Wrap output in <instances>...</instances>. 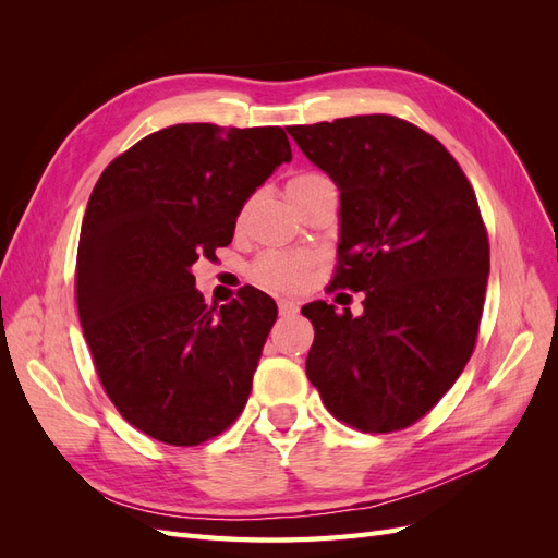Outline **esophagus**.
<instances>
[{
  "mask_svg": "<svg viewBox=\"0 0 558 558\" xmlns=\"http://www.w3.org/2000/svg\"><path fill=\"white\" fill-rule=\"evenodd\" d=\"M277 305H279V314L281 316H295L300 312V305H298L295 300H279Z\"/></svg>",
  "mask_w": 558,
  "mask_h": 558,
  "instance_id": "esophagus-1",
  "label": "esophagus"
}]
</instances>
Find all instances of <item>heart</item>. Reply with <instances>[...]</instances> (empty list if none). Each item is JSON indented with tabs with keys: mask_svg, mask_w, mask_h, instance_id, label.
Listing matches in <instances>:
<instances>
[{
	"mask_svg": "<svg viewBox=\"0 0 558 558\" xmlns=\"http://www.w3.org/2000/svg\"><path fill=\"white\" fill-rule=\"evenodd\" d=\"M328 179L316 172H300L289 183H286V195L291 202H298L312 193L316 185L326 183ZM314 265V256L310 253H265L263 258L256 260L251 269V277L258 286L267 291H295L307 279L310 269Z\"/></svg>",
	"mask_w": 558,
	"mask_h": 558,
	"instance_id": "obj_1",
	"label": "heart"
}]
</instances>
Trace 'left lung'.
I'll use <instances>...</instances> for the list:
<instances>
[{
    "label": "left lung",
    "instance_id": "1",
    "mask_svg": "<svg viewBox=\"0 0 558 558\" xmlns=\"http://www.w3.org/2000/svg\"><path fill=\"white\" fill-rule=\"evenodd\" d=\"M289 134L340 191L342 263L332 286L365 293L361 316L337 314L326 300L302 307L314 326L307 377L344 424L408 428L475 349L488 279L475 191L440 142L393 116Z\"/></svg>",
    "mask_w": 558,
    "mask_h": 558
}]
</instances>
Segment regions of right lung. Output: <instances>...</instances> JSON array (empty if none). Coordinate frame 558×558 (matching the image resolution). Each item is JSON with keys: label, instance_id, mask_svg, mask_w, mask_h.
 Here are the masks:
<instances>
[{"label": "right lung", "instance_id": "add662e5", "mask_svg": "<svg viewBox=\"0 0 558 558\" xmlns=\"http://www.w3.org/2000/svg\"><path fill=\"white\" fill-rule=\"evenodd\" d=\"M291 158L281 128L181 123L134 144L95 183L78 318L116 410L165 445L205 442L244 410L277 305L246 286L207 307L193 265L232 242L246 199Z\"/></svg>", "mask_w": 558, "mask_h": 558}]
</instances>
